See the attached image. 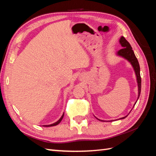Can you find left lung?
Returning <instances> with one entry per match:
<instances>
[{
  "mask_svg": "<svg viewBox=\"0 0 156 156\" xmlns=\"http://www.w3.org/2000/svg\"><path fill=\"white\" fill-rule=\"evenodd\" d=\"M119 44H121V45L123 48L120 49V50H119V51H118L116 54H117L118 56H120V57L124 58L125 59H127V60L129 63H130V64L132 66V67H133V68L134 69L135 76H136V80H137V87H138V96H137V101H136V102H135V104L133 105V107H134V106L135 105V104H136V102H137V100L139 99V98H140V93H141V76H140V64H139V62H138L136 56H135V55L134 54V51H133V49H132V48H131V45L129 44V43L127 40H126L125 38L124 37H122V36H121L120 39H119ZM132 109H133V108H132ZM128 115H126L125 117H123L120 118V119H123L127 117V116H128ZM94 117H95V116H94ZM96 118H97V117H96ZM97 119H98V120H99V121H105L101 120V119H99L98 118H97ZM115 121V120H111V121Z\"/></svg>",
  "mask_w": 156,
  "mask_h": 156,
  "instance_id": "8db88e82",
  "label": "left lung"
}]
</instances>
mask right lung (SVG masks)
Segmentation results:
<instances>
[{"label": "right lung", "mask_w": 156, "mask_h": 156, "mask_svg": "<svg viewBox=\"0 0 156 156\" xmlns=\"http://www.w3.org/2000/svg\"><path fill=\"white\" fill-rule=\"evenodd\" d=\"M64 113H63V115H62V117H60V119H59L58 121H56L55 122H54V123L51 124V125H44V126H45V127H51V126H55V125H58V124L59 123V122H60L62 121L63 117H64Z\"/></svg>", "instance_id": "add662e5"}]
</instances>
